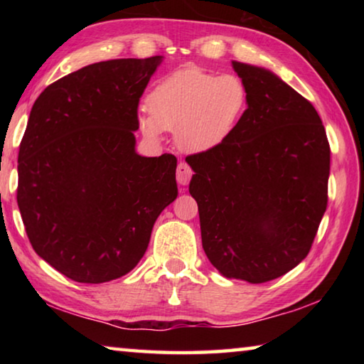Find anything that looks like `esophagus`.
Wrapping results in <instances>:
<instances>
[{
  "instance_id": "esophagus-1",
  "label": "esophagus",
  "mask_w": 364,
  "mask_h": 364,
  "mask_svg": "<svg viewBox=\"0 0 364 364\" xmlns=\"http://www.w3.org/2000/svg\"><path fill=\"white\" fill-rule=\"evenodd\" d=\"M191 176H193V170H191V167L186 162H184V160H181V162L178 164V167H176V180H178V183H180L181 186H186L189 180H191Z\"/></svg>"
}]
</instances>
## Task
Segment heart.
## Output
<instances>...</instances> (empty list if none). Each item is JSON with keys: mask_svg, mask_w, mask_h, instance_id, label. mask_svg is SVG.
Instances as JSON below:
<instances>
[{"mask_svg": "<svg viewBox=\"0 0 364 364\" xmlns=\"http://www.w3.org/2000/svg\"><path fill=\"white\" fill-rule=\"evenodd\" d=\"M249 106V90L236 73H208L199 67L176 70L147 96V110L138 123L144 136L160 138L175 130L178 146L204 152L231 136Z\"/></svg>", "mask_w": 364, "mask_h": 364, "instance_id": "heart-1", "label": "heart"}]
</instances>
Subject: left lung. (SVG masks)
<instances>
[{
    "label": "left lung",
    "instance_id": "8db88e82",
    "mask_svg": "<svg viewBox=\"0 0 364 364\" xmlns=\"http://www.w3.org/2000/svg\"><path fill=\"white\" fill-rule=\"evenodd\" d=\"M249 106L225 143L186 157L202 247L226 278L260 284L304 260L328 207L331 147L313 104L273 72L232 63Z\"/></svg>",
    "mask_w": 364,
    "mask_h": 364
}]
</instances>
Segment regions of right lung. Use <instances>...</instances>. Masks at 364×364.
Wrapping results in <instances>:
<instances>
[{
  "instance_id": "1",
  "label": "right lung",
  "mask_w": 364,
  "mask_h": 364,
  "mask_svg": "<svg viewBox=\"0 0 364 364\" xmlns=\"http://www.w3.org/2000/svg\"><path fill=\"white\" fill-rule=\"evenodd\" d=\"M162 56L86 65L35 101L17 159V205L43 260L100 284L136 267L176 199V157L134 151L139 97Z\"/></svg>"
}]
</instances>
